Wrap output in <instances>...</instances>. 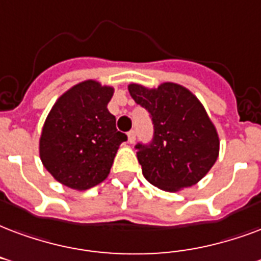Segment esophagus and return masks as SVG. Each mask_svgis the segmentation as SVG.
Returning <instances> with one entry per match:
<instances>
[{"label":"esophagus","mask_w":261,"mask_h":261,"mask_svg":"<svg viewBox=\"0 0 261 261\" xmlns=\"http://www.w3.org/2000/svg\"><path fill=\"white\" fill-rule=\"evenodd\" d=\"M127 137H128V142L130 144H134L136 142V131L134 130H131L127 133Z\"/></svg>","instance_id":"34e87169"}]
</instances>
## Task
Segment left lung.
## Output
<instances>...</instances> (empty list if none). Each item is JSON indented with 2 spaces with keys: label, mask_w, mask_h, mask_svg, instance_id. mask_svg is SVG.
Segmentation results:
<instances>
[{
  "label": "left lung",
  "mask_w": 261,
  "mask_h": 261,
  "mask_svg": "<svg viewBox=\"0 0 261 261\" xmlns=\"http://www.w3.org/2000/svg\"><path fill=\"white\" fill-rule=\"evenodd\" d=\"M131 98L149 112L153 137L138 142L137 158L150 184L169 192L202 179L219 156V136L199 99L185 87L163 83L148 90L128 86Z\"/></svg>",
  "instance_id": "1"
}]
</instances>
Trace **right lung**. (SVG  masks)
I'll return each instance as SVG.
<instances>
[{"label":"right lung","instance_id":"obj_1","mask_svg":"<svg viewBox=\"0 0 261 261\" xmlns=\"http://www.w3.org/2000/svg\"><path fill=\"white\" fill-rule=\"evenodd\" d=\"M112 87L87 80L71 87L52 106L42 127L40 158L59 182L73 190L95 187L108 177L127 136L108 111Z\"/></svg>","mask_w":261,"mask_h":261}]
</instances>
